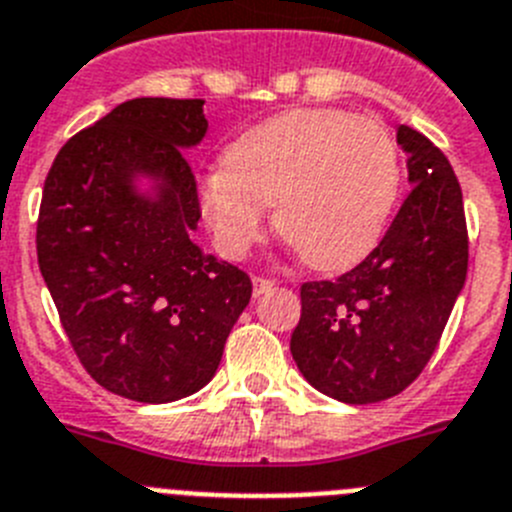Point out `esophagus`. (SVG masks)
I'll return each mask as SVG.
<instances>
[{"instance_id": "34e87169", "label": "esophagus", "mask_w": 512, "mask_h": 512, "mask_svg": "<svg viewBox=\"0 0 512 512\" xmlns=\"http://www.w3.org/2000/svg\"><path fill=\"white\" fill-rule=\"evenodd\" d=\"M252 288H255V296L260 298L262 293H267V290L273 288V280H267V278H260V275H255V278H252Z\"/></svg>"}]
</instances>
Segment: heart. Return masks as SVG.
I'll return each mask as SVG.
<instances>
[{
    "instance_id": "obj_1",
    "label": "heart",
    "mask_w": 512,
    "mask_h": 512,
    "mask_svg": "<svg viewBox=\"0 0 512 512\" xmlns=\"http://www.w3.org/2000/svg\"><path fill=\"white\" fill-rule=\"evenodd\" d=\"M400 188V155L380 122L296 109L229 145L199 188L216 247L242 257L275 204V229L316 270L362 260L382 237Z\"/></svg>"
}]
</instances>
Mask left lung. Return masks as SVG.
<instances>
[{
  "mask_svg": "<svg viewBox=\"0 0 512 512\" xmlns=\"http://www.w3.org/2000/svg\"><path fill=\"white\" fill-rule=\"evenodd\" d=\"M411 193L380 245L336 280L303 283L290 352L319 393L380 403L421 375L467 280L462 188L434 142L398 124Z\"/></svg>",
  "mask_w": 512,
  "mask_h": 512,
  "instance_id": "1",
  "label": "left lung"
}]
</instances>
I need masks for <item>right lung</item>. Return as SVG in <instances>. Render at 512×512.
<instances>
[{
  "label": "right lung",
  "mask_w": 512,
  "mask_h": 512,
  "mask_svg": "<svg viewBox=\"0 0 512 512\" xmlns=\"http://www.w3.org/2000/svg\"><path fill=\"white\" fill-rule=\"evenodd\" d=\"M206 130L201 99H130L73 135L45 178L40 273L86 372L137 403L199 393L252 296L239 267L193 242L183 153Z\"/></svg>",
  "instance_id": "1"
}]
</instances>
